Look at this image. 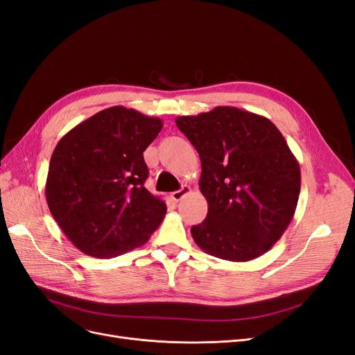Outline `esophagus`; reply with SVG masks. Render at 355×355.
Returning <instances> with one entry per match:
<instances>
[{
	"label": "esophagus",
	"mask_w": 355,
	"mask_h": 355,
	"mask_svg": "<svg viewBox=\"0 0 355 355\" xmlns=\"http://www.w3.org/2000/svg\"><path fill=\"white\" fill-rule=\"evenodd\" d=\"M189 192H191V188L187 187V185H184L179 191L171 192V200H173V201H180L185 196H188Z\"/></svg>",
	"instance_id": "1"
}]
</instances>
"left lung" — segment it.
I'll return each instance as SVG.
<instances>
[{
  "label": "left lung",
  "mask_w": 355,
  "mask_h": 355,
  "mask_svg": "<svg viewBox=\"0 0 355 355\" xmlns=\"http://www.w3.org/2000/svg\"><path fill=\"white\" fill-rule=\"evenodd\" d=\"M201 159L207 218L191 228L201 250L231 262L262 256L292 222L300 168L268 118L234 106L176 118Z\"/></svg>",
  "instance_id": "8db88e82"
}]
</instances>
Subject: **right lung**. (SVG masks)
<instances>
[{"instance_id":"add662e5","label":"right lung","mask_w":355,"mask_h":355,"mask_svg":"<svg viewBox=\"0 0 355 355\" xmlns=\"http://www.w3.org/2000/svg\"><path fill=\"white\" fill-rule=\"evenodd\" d=\"M159 118L111 106L75 125L50 158L46 200L63 234L83 253L105 259L144 245L166 216V202L144 184V151Z\"/></svg>"}]
</instances>
